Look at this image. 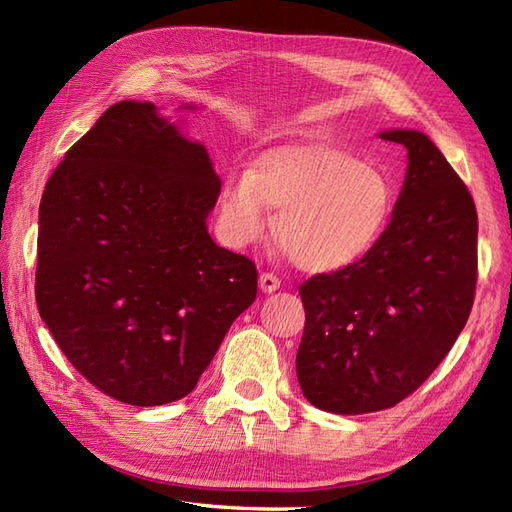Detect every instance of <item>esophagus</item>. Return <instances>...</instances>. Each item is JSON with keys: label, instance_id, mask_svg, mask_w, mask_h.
Returning <instances> with one entry per match:
<instances>
[{"label": "esophagus", "instance_id": "esophagus-1", "mask_svg": "<svg viewBox=\"0 0 512 512\" xmlns=\"http://www.w3.org/2000/svg\"><path fill=\"white\" fill-rule=\"evenodd\" d=\"M281 287V281L279 276L272 274V272H264L259 276V289L264 291V294H272V291H276Z\"/></svg>", "mask_w": 512, "mask_h": 512}]
</instances>
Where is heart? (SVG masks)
I'll list each match as a JSON object with an SVG mask.
<instances>
[{"label":"heart","instance_id":"1","mask_svg":"<svg viewBox=\"0 0 512 512\" xmlns=\"http://www.w3.org/2000/svg\"><path fill=\"white\" fill-rule=\"evenodd\" d=\"M392 186L371 163L339 148H289L259 156L229 173L218 199V223L231 246L276 236L306 272H339L367 257L392 214Z\"/></svg>","mask_w":512,"mask_h":512}]
</instances>
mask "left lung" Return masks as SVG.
<instances>
[{"label": "left lung", "instance_id": "left-lung-1", "mask_svg": "<svg viewBox=\"0 0 512 512\" xmlns=\"http://www.w3.org/2000/svg\"><path fill=\"white\" fill-rule=\"evenodd\" d=\"M407 148L392 218L360 264L300 285L306 324L298 382L319 410H388L422 386L470 317L478 276L474 199L418 130L379 135Z\"/></svg>", "mask_w": 512, "mask_h": 512}]
</instances>
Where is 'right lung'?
Masks as SVG:
<instances>
[{
  "instance_id": "right-lung-1",
  "label": "right lung",
  "mask_w": 512,
  "mask_h": 512,
  "mask_svg": "<svg viewBox=\"0 0 512 512\" xmlns=\"http://www.w3.org/2000/svg\"><path fill=\"white\" fill-rule=\"evenodd\" d=\"M210 156L122 100L72 145L40 201L36 304L87 382L128 405L191 392L255 302L257 268L214 244Z\"/></svg>"
}]
</instances>
